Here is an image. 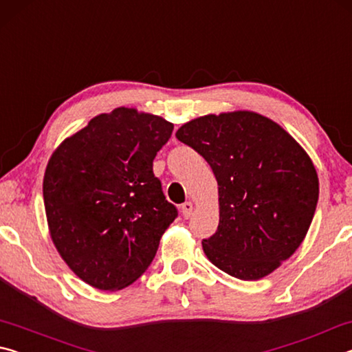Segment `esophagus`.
Returning <instances> with one entry per match:
<instances>
[{"instance_id":"obj_1","label":"esophagus","mask_w":352,"mask_h":352,"mask_svg":"<svg viewBox=\"0 0 352 352\" xmlns=\"http://www.w3.org/2000/svg\"><path fill=\"white\" fill-rule=\"evenodd\" d=\"M180 210H182V214H183V217H190V214H192V210H194V205L190 204V201H184V204L180 206Z\"/></svg>"}]
</instances>
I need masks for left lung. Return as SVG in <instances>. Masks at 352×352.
<instances>
[{
  "label": "left lung",
  "mask_w": 352,
  "mask_h": 352,
  "mask_svg": "<svg viewBox=\"0 0 352 352\" xmlns=\"http://www.w3.org/2000/svg\"><path fill=\"white\" fill-rule=\"evenodd\" d=\"M175 136L204 157L219 184V226L201 247L242 281L275 272L301 245L318 201L311 157L290 133L259 113L205 115Z\"/></svg>",
  "instance_id": "1"
}]
</instances>
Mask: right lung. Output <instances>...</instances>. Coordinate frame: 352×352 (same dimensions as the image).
<instances>
[{
    "label": "right lung",
    "instance_id": "obj_1",
    "mask_svg": "<svg viewBox=\"0 0 352 352\" xmlns=\"http://www.w3.org/2000/svg\"><path fill=\"white\" fill-rule=\"evenodd\" d=\"M172 130L162 116L118 107L52 152L43 178L50 236L91 287L115 292L135 283L177 217L152 169Z\"/></svg>",
    "mask_w": 352,
    "mask_h": 352
}]
</instances>
